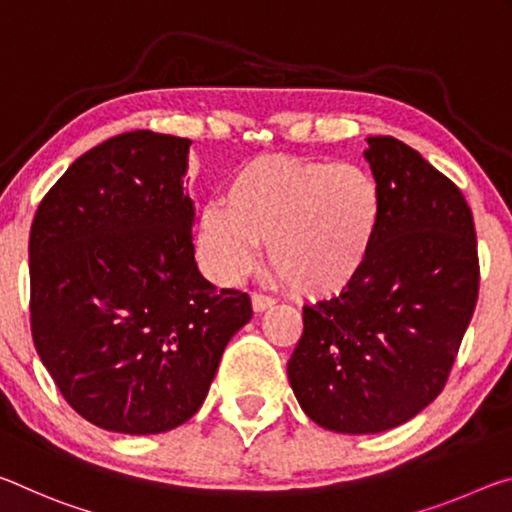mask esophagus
Listing matches in <instances>:
<instances>
[{"mask_svg": "<svg viewBox=\"0 0 512 512\" xmlns=\"http://www.w3.org/2000/svg\"><path fill=\"white\" fill-rule=\"evenodd\" d=\"M272 304H274V299L267 297V295H261V292H254V295H251V306H254L256 313L267 311V308H270Z\"/></svg>", "mask_w": 512, "mask_h": 512, "instance_id": "obj_1", "label": "esophagus"}]
</instances>
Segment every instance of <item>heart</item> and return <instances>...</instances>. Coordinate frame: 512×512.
<instances>
[{
  "instance_id": "1",
  "label": "heart",
  "mask_w": 512,
  "mask_h": 512,
  "mask_svg": "<svg viewBox=\"0 0 512 512\" xmlns=\"http://www.w3.org/2000/svg\"><path fill=\"white\" fill-rule=\"evenodd\" d=\"M383 224V192L354 163L258 156L224 188V206L197 217L201 263L220 281H238L258 263L261 242L290 292L326 299L345 292L370 265Z\"/></svg>"
}]
</instances>
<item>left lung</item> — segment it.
<instances>
[{"label":"left lung","mask_w":512,"mask_h":512,"mask_svg":"<svg viewBox=\"0 0 512 512\" xmlns=\"http://www.w3.org/2000/svg\"><path fill=\"white\" fill-rule=\"evenodd\" d=\"M383 192L370 265L340 297L304 306L288 360L299 406L335 433H381L440 395L479 299L474 217L463 192L392 136L367 138Z\"/></svg>","instance_id":"8db88e82"}]
</instances>
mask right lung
Listing matches in <instances>:
<instances>
[{"label":"right lung","mask_w":512,"mask_h":512,"mask_svg":"<svg viewBox=\"0 0 512 512\" xmlns=\"http://www.w3.org/2000/svg\"><path fill=\"white\" fill-rule=\"evenodd\" d=\"M188 138L129 131L77 158L29 233L31 335L83 420L147 435L188 422L251 317L195 263Z\"/></svg>","instance_id":"right-lung-1"}]
</instances>
